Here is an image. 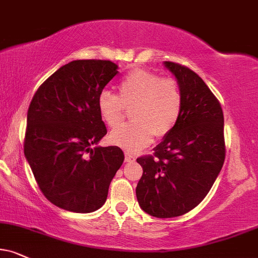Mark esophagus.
Returning a JSON list of instances; mask_svg holds the SVG:
<instances>
[{
    "instance_id": "1",
    "label": "esophagus",
    "mask_w": 258,
    "mask_h": 258,
    "mask_svg": "<svg viewBox=\"0 0 258 258\" xmlns=\"http://www.w3.org/2000/svg\"><path fill=\"white\" fill-rule=\"evenodd\" d=\"M135 160V157L134 155H132L130 153H125V161H134Z\"/></svg>"
}]
</instances>
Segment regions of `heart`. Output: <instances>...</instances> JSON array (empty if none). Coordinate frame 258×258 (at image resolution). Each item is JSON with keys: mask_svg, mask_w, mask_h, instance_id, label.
<instances>
[{"mask_svg": "<svg viewBox=\"0 0 258 258\" xmlns=\"http://www.w3.org/2000/svg\"><path fill=\"white\" fill-rule=\"evenodd\" d=\"M119 97L109 90L98 95V111L110 128L119 125L126 109H133V123L111 133L114 145L135 152L172 132L180 118L183 94L176 80L157 73L134 69L120 79Z\"/></svg>", "mask_w": 258, "mask_h": 258, "instance_id": "heart-1", "label": "heart"}]
</instances>
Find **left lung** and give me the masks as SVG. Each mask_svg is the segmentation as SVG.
Wrapping results in <instances>:
<instances>
[{
	"label": "left lung",
	"mask_w": 258,
	"mask_h": 258,
	"mask_svg": "<svg viewBox=\"0 0 258 258\" xmlns=\"http://www.w3.org/2000/svg\"><path fill=\"white\" fill-rule=\"evenodd\" d=\"M183 94L180 118L154 148L138 158L144 173L139 205L155 218H174L200 205L217 179L226 155L224 113L205 81L185 66L166 61Z\"/></svg>",
	"instance_id": "1"
}]
</instances>
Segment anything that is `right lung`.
<instances>
[{
  "instance_id": "1",
  "label": "right lung",
  "mask_w": 258,
  "mask_h": 258,
  "mask_svg": "<svg viewBox=\"0 0 258 258\" xmlns=\"http://www.w3.org/2000/svg\"><path fill=\"white\" fill-rule=\"evenodd\" d=\"M117 68L105 59L69 62L49 76L31 100L25 157L43 195L66 211L99 209L123 164L117 146L92 148L107 133L97 100Z\"/></svg>"
}]
</instances>
